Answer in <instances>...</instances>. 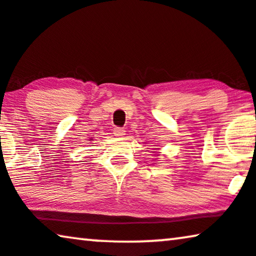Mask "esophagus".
<instances>
[{
    "mask_svg": "<svg viewBox=\"0 0 256 256\" xmlns=\"http://www.w3.org/2000/svg\"><path fill=\"white\" fill-rule=\"evenodd\" d=\"M114 134L117 136V138H123L125 136V130L120 128H116L114 130Z\"/></svg>",
    "mask_w": 256,
    "mask_h": 256,
    "instance_id": "34e87169",
    "label": "esophagus"
}]
</instances>
